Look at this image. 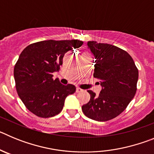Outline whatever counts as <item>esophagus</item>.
Masks as SVG:
<instances>
[{"label": "esophagus", "instance_id": "obj_1", "mask_svg": "<svg viewBox=\"0 0 154 154\" xmlns=\"http://www.w3.org/2000/svg\"><path fill=\"white\" fill-rule=\"evenodd\" d=\"M83 92V89H80V88H79V87L76 88V92Z\"/></svg>", "mask_w": 154, "mask_h": 154}]
</instances>
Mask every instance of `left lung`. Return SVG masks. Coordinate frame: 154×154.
I'll use <instances>...</instances> for the list:
<instances>
[{
    "instance_id": "1",
    "label": "left lung",
    "mask_w": 154,
    "mask_h": 154,
    "mask_svg": "<svg viewBox=\"0 0 154 154\" xmlns=\"http://www.w3.org/2000/svg\"><path fill=\"white\" fill-rule=\"evenodd\" d=\"M87 46L96 59L93 76L100 80L102 90L99 95L88 90L90 100L82 109L87 117L104 122L123 112L134 97L138 69L132 57L116 46L95 41Z\"/></svg>"
}]
</instances>
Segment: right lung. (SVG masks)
<instances>
[{
	"label": "right lung",
	"mask_w": 154,
	"mask_h": 154,
	"mask_svg": "<svg viewBox=\"0 0 154 154\" xmlns=\"http://www.w3.org/2000/svg\"><path fill=\"white\" fill-rule=\"evenodd\" d=\"M82 44L79 40H48L29 45L23 50L14 69V77L19 97L30 112L48 118L62 111L65 98L76 88L53 79L52 74L59 70L65 53Z\"/></svg>",
	"instance_id": "1"
}]
</instances>
